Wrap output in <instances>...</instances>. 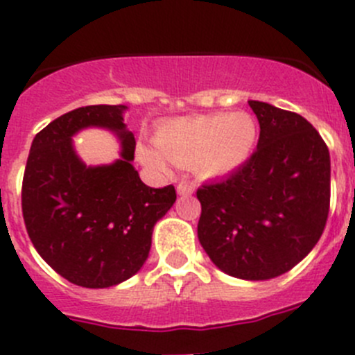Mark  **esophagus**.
<instances>
[{
    "label": "esophagus",
    "mask_w": 355,
    "mask_h": 355,
    "mask_svg": "<svg viewBox=\"0 0 355 355\" xmlns=\"http://www.w3.org/2000/svg\"><path fill=\"white\" fill-rule=\"evenodd\" d=\"M196 185L191 184V182H180V184L177 185V192L180 196H191L192 192H194Z\"/></svg>",
    "instance_id": "obj_1"
}]
</instances>
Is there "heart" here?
Here are the masks:
<instances>
[{"label":"heart","instance_id":"heart-1","mask_svg":"<svg viewBox=\"0 0 355 355\" xmlns=\"http://www.w3.org/2000/svg\"><path fill=\"white\" fill-rule=\"evenodd\" d=\"M257 128L245 113L199 114L171 120L156 132V148L139 146L137 156L156 170L166 168V159L178 166L192 164L204 178L232 173L249 159L256 144Z\"/></svg>","mask_w":355,"mask_h":355}]
</instances>
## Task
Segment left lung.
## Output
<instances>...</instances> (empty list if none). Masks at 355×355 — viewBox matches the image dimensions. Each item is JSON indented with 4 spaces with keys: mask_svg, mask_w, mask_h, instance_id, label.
<instances>
[{
    "mask_svg": "<svg viewBox=\"0 0 355 355\" xmlns=\"http://www.w3.org/2000/svg\"><path fill=\"white\" fill-rule=\"evenodd\" d=\"M257 149L241 168L198 189V237L209 259L242 280L292 270L318 244L330 211V153L300 114L249 101Z\"/></svg>",
    "mask_w": 355,
    "mask_h": 355,
    "instance_id": "left-lung-1",
    "label": "left lung"
}]
</instances>
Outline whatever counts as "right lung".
<instances>
[{
	"mask_svg": "<svg viewBox=\"0 0 355 355\" xmlns=\"http://www.w3.org/2000/svg\"><path fill=\"white\" fill-rule=\"evenodd\" d=\"M123 105L82 106L34 137L22 182L25 228L39 256L70 284L106 288L134 277L151 249L153 228L177 199L173 185L148 187L132 164L135 139ZM87 126L114 131L122 157L85 167L71 137Z\"/></svg>",
	"mask_w": 355,
	"mask_h": 355,
	"instance_id": "1",
	"label": "right lung"
}]
</instances>
